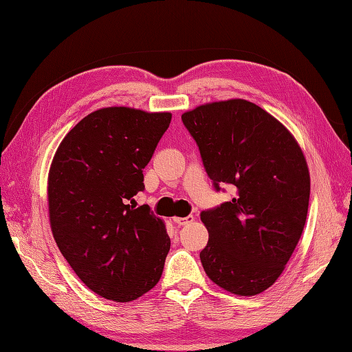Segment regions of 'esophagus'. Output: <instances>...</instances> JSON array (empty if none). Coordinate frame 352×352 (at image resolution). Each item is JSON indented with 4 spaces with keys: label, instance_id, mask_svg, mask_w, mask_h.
<instances>
[{
    "label": "esophagus",
    "instance_id": "esophagus-1",
    "mask_svg": "<svg viewBox=\"0 0 352 352\" xmlns=\"http://www.w3.org/2000/svg\"><path fill=\"white\" fill-rule=\"evenodd\" d=\"M193 221H195V218H193L192 214L186 216V218H174V222L177 223L178 227H183V226H188V223H192Z\"/></svg>",
    "mask_w": 352,
    "mask_h": 352
}]
</instances>
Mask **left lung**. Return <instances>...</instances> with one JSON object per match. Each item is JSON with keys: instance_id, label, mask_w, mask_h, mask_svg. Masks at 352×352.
Wrapping results in <instances>:
<instances>
[{"instance_id": "left-lung-1", "label": "left lung", "mask_w": 352, "mask_h": 352, "mask_svg": "<svg viewBox=\"0 0 352 352\" xmlns=\"http://www.w3.org/2000/svg\"><path fill=\"white\" fill-rule=\"evenodd\" d=\"M216 190L236 197L201 212L208 242L206 274L234 295L271 287L302 234L310 175L300 145L281 122L246 100L199 106L182 115Z\"/></svg>"}]
</instances>
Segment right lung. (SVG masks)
Masks as SVG:
<instances>
[{"label": "right lung", "instance_id": "right-lung-1", "mask_svg": "<svg viewBox=\"0 0 352 352\" xmlns=\"http://www.w3.org/2000/svg\"><path fill=\"white\" fill-rule=\"evenodd\" d=\"M172 115L130 107L94 111L58 145L48 175L52 236L95 294L129 302L159 283L170 239L149 206L136 207L144 168Z\"/></svg>", "mask_w": 352, "mask_h": 352}]
</instances>
